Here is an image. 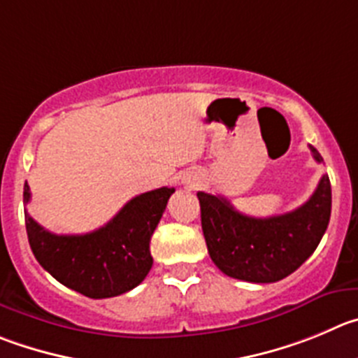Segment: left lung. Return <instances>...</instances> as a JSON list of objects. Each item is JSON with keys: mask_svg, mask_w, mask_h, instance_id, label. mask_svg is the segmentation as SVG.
Wrapping results in <instances>:
<instances>
[{"mask_svg": "<svg viewBox=\"0 0 358 358\" xmlns=\"http://www.w3.org/2000/svg\"><path fill=\"white\" fill-rule=\"evenodd\" d=\"M309 148L322 162L318 150ZM198 199L210 258L220 272L247 282H275L295 272L325 235L332 208L327 175L302 206L265 219L240 213L222 196L198 192Z\"/></svg>", "mask_w": 358, "mask_h": 358, "instance_id": "8db88e82", "label": "left lung"}]
</instances>
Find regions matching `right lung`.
Segmentation results:
<instances>
[{"mask_svg":"<svg viewBox=\"0 0 358 358\" xmlns=\"http://www.w3.org/2000/svg\"><path fill=\"white\" fill-rule=\"evenodd\" d=\"M173 187H160L130 199L108 224L86 235H55L24 210L29 247L36 262L63 286L90 296L109 299L130 292L153 265L150 238ZM24 183V203L29 201Z\"/></svg>","mask_w":358,"mask_h":358,"instance_id":"add662e5","label":"right lung"}]
</instances>
